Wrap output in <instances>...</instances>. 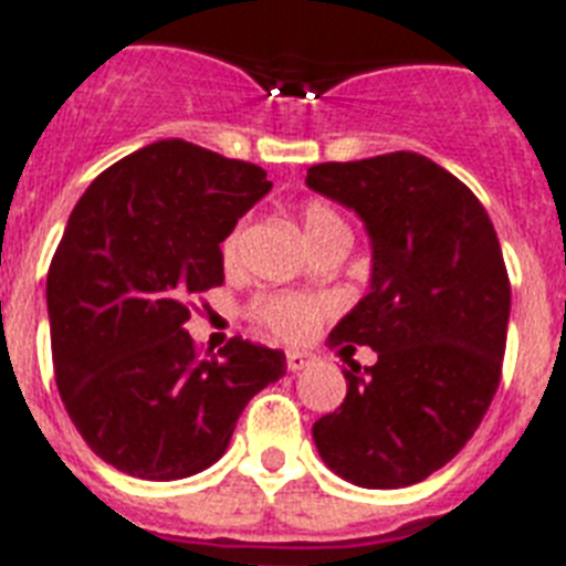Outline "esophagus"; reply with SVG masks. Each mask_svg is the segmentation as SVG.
Here are the masks:
<instances>
[{
    "label": "esophagus",
    "mask_w": 566,
    "mask_h": 566,
    "mask_svg": "<svg viewBox=\"0 0 566 566\" xmlns=\"http://www.w3.org/2000/svg\"><path fill=\"white\" fill-rule=\"evenodd\" d=\"M305 366H311V357L302 355V352H287V369L302 371Z\"/></svg>",
    "instance_id": "obj_1"
}]
</instances>
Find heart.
I'll return each mask as SVG.
<instances>
[{
    "mask_svg": "<svg viewBox=\"0 0 566 566\" xmlns=\"http://www.w3.org/2000/svg\"><path fill=\"white\" fill-rule=\"evenodd\" d=\"M302 229H305L307 241L334 232V229H346L343 218L337 214L334 206L325 200H307L302 206ZM243 243V223H238L223 243H220V259L227 268H232L241 255ZM250 314L255 323L270 328L275 337L287 339V343H302L316 331V325L323 323L328 314V302L311 296H291V293H270V296H259L252 302Z\"/></svg>",
    "mask_w": 566,
    "mask_h": 566,
    "instance_id": "obj_1",
    "label": "heart"
}]
</instances>
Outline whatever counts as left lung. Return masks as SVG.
Instances as JSON below:
<instances>
[{
	"label": "left lung",
	"instance_id": "1",
	"mask_svg": "<svg viewBox=\"0 0 566 566\" xmlns=\"http://www.w3.org/2000/svg\"><path fill=\"white\" fill-rule=\"evenodd\" d=\"M307 186L355 209L371 238V284L328 346H369L346 401L314 424L325 465L363 489H403L448 465L500 387L506 261L489 211L412 150L307 168Z\"/></svg>",
	"mask_w": 566,
	"mask_h": 566
}]
</instances>
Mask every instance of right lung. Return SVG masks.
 Listing matches in <instances>:
<instances>
[{
	"mask_svg": "<svg viewBox=\"0 0 566 566\" xmlns=\"http://www.w3.org/2000/svg\"><path fill=\"white\" fill-rule=\"evenodd\" d=\"M270 188L259 165L163 139L98 174L69 214L45 282L54 380L107 465L156 482L203 471L287 369L241 337L206 360L182 328L191 298L223 284V238Z\"/></svg>",
	"mask_w": 566,
	"mask_h": 566,
	"instance_id": "right-lung-1",
	"label": "right lung"
}]
</instances>
